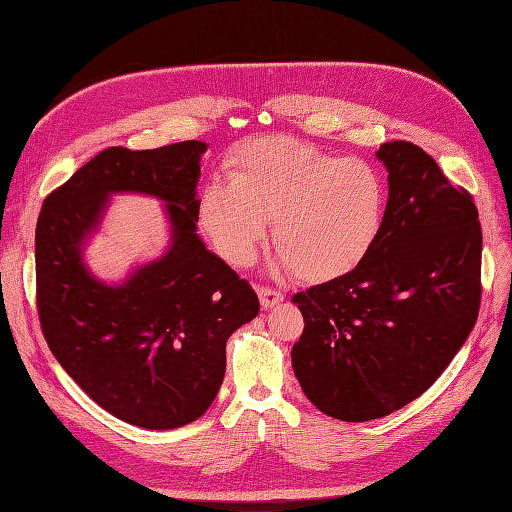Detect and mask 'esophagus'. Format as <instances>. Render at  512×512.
Listing matches in <instances>:
<instances>
[{"label":"esophagus","mask_w":512,"mask_h":512,"mask_svg":"<svg viewBox=\"0 0 512 512\" xmlns=\"http://www.w3.org/2000/svg\"><path fill=\"white\" fill-rule=\"evenodd\" d=\"M258 297H260V305L269 309V307H275L277 303L284 301V292L269 288V286H258Z\"/></svg>","instance_id":"34e87169"}]
</instances>
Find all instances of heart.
I'll list each match as a JSON object with an SVG mask.
<instances>
[{"instance_id":"obj_1","label":"heart","mask_w":512,"mask_h":512,"mask_svg":"<svg viewBox=\"0 0 512 512\" xmlns=\"http://www.w3.org/2000/svg\"><path fill=\"white\" fill-rule=\"evenodd\" d=\"M386 215L380 170L292 136H260L237 147L228 179L198 194L196 218L232 267H250L273 217L275 262L305 282H333L374 250Z\"/></svg>"}]
</instances>
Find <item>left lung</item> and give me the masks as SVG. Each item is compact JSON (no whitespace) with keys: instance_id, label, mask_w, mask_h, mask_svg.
I'll return each instance as SVG.
<instances>
[{"instance_id":"8db88e82","label":"left lung","mask_w":512,"mask_h":512,"mask_svg":"<svg viewBox=\"0 0 512 512\" xmlns=\"http://www.w3.org/2000/svg\"><path fill=\"white\" fill-rule=\"evenodd\" d=\"M389 200L380 239L352 273L297 292L292 367L312 404L363 423L440 378L480 309L483 230L468 190L408 141L380 145Z\"/></svg>"}]
</instances>
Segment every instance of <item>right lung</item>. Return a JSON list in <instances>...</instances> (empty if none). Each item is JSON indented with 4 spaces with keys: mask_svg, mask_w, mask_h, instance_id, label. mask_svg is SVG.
<instances>
[{
    "mask_svg": "<svg viewBox=\"0 0 512 512\" xmlns=\"http://www.w3.org/2000/svg\"><path fill=\"white\" fill-rule=\"evenodd\" d=\"M200 141L108 147L46 196L36 226V305L46 344L68 376L130 425L175 429L203 416L226 371V342L256 318L254 288L196 235ZM115 191L166 199L171 250L106 287L80 245Z\"/></svg>",
    "mask_w": 512,
    "mask_h": 512,
    "instance_id": "add662e5",
    "label": "right lung"
}]
</instances>
